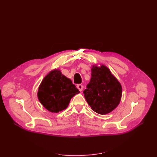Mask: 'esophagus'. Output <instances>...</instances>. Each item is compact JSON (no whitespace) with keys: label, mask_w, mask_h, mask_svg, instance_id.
<instances>
[{"label":"esophagus","mask_w":157,"mask_h":157,"mask_svg":"<svg viewBox=\"0 0 157 157\" xmlns=\"http://www.w3.org/2000/svg\"><path fill=\"white\" fill-rule=\"evenodd\" d=\"M77 87L79 90V91H80V92H81L82 90V89H83V86H82V84H78L77 86Z\"/></svg>","instance_id":"34e87169"}]
</instances>
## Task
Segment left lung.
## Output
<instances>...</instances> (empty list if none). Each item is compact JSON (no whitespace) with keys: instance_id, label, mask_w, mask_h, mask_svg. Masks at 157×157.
Instances as JSON below:
<instances>
[{"instance_id":"1","label":"left lung","mask_w":157,"mask_h":157,"mask_svg":"<svg viewBox=\"0 0 157 157\" xmlns=\"http://www.w3.org/2000/svg\"><path fill=\"white\" fill-rule=\"evenodd\" d=\"M91 70V79L83 92L84 98L94 111L106 115L121 101V84L105 65H93Z\"/></svg>"}]
</instances>
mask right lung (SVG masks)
I'll return each mask as SVG.
<instances>
[{
	"mask_svg": "<svg viewBox=\"0 0 157 157\" xmlns=\"http://www.w3.org/2000/svg\"><path fill=\"white\" fill-rule=\"evenodd\" d=\"M79 92L71 79L64 76L59 69H54L42 80L37 96L47 110L51 113H58L67 108L71 99Z\"/></svg>",
	"mask_w": 157,
	"mask_h": 157,
	"instance_id": "1",
	"label": "right lung"
}]
</instances>
